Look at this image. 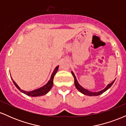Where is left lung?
Segmentation results:
<instances>
[{
  "mask_svg": "<svg viewBox=\"0 0 126 126\" xmlns=\"http://www.w3.org/2000/svg\"><path fill=\"white\" fill-rule=\"evenodd\" d=\"M72 74L73 76V78H74L75 85V86H76V88H77L78 90L80 91L81 93L83 94L84 95H89V96H98V95L102 94V93H104V92H105L107 90H108V89H109V88H110L111 86H112V84L114 83V81H115V80H114V81L112 82H111V83H109V84H108L107 86H106V88H104V89H102V90H101L100 91H98V92H91V91H88L87 89H85V88H83L82 86H80V85L79 84V83H78L77 79H76V76H75V75H74V73H73V72H72Z\"/></svg>",
  "mask_w": 126,
  "mask_h": 126,
  "instance_id": "8db88e82",
  "label": "left lung"
}]
</instances>
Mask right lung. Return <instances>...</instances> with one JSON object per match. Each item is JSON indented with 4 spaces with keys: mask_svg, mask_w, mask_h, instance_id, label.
I'll return each instance as SVG.
<instances>
[{
    "mask_svg": "<svg viewBox=\"0 0 126 126\" xmlns=\"http://www.w3.org/2000/svg\"><path fill=\"white\" fill-rule=\"evenodd\" d=\"M59 69V66H57V67L54 69V71H53V73H52L50 79L48 80V82L46 83L44 86H42L41 88H38V89H35V90H33L31 91H25L22 89H21V88L18 86V85L15 83V82L12 79L13 82H14V85H15V86L22 93L25 94L28 96H42V95H44L47 94V93L50 91V89H51V88L53 87V79H54V75H56V73H57V70Z\"/></svg>",
    "mask_w": 126,
    "mask_h": 126,
    "instance_id": "1",
    "label": "right lung"
}]
</instances>
